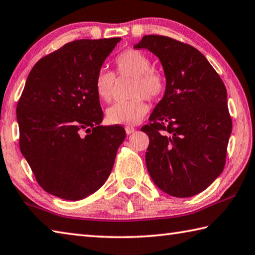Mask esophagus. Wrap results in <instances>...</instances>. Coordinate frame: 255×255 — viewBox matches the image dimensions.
Instances as JSON below:
<instances>
[{"mask_svg": "<svg viewBox=\"0 0 255 255\" xmlns=\"http://www.w3.org/2000/svg\"><path fill=\"white\" fill-rule=\"evenodd\" d=\"M125 130H126L127 134H130V133H133L134 131H136V129H134L133 127H131V126H127L126 128H125Z\"/></svg>", "mask_w": 255, "mask_h": 255, "instance_id": "obj_1", "label": "esophagus"}]
</instances>
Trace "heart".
<instances>
[{"label": "heart", "instance_id": "obj_1", "mask_svg": "<svg viewBox=\"0 0 255 255\" xmlns=\"http://www.w3.org/2000/svg\"><path fill=\"white\" fill-rule=\"evenodd\" d=\"M117 73L124 76L133 77L132 96L127 102L114 104L107 109V121L113 125H136L142 121L148 112L144 97L154 101L162 95L164 91V79L162 75L151 68V61L146 54L138 49L129 48L119 54L115 59ZM115 75L106 68L98 71L95 77V91L101 101L108 103L113 96Z\"/></svg>", "mask_w": 255, "mask_h": 255}]
</instances>
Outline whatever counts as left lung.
Here are the masks:
<instances>
[{"instance_id": "obj_1", "label": "left lung", "mask_w": 255, "mask_h": 255, "mask_svg": "<svg viewBox=\"0 0 255 255\" xmlns=\"http://www.w3.org/2000/svg\"><path fill=\"white\" fill-rule=\"evenodd\" d=\"M133 48L156 55L166 76L163 97L149 117L150 125L141 128L149 137L148 172L164 193L192 197L210 186L226 163L232 131L227 88L191 45L146 35Z\"/></svg>"}]
</instances>
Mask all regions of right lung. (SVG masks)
<instances>
[{
	"instance_id": "add662e5",
	"label": "right lung",
	"mask_w": 255,
	"mask_h": 255,
	"mask_svg": "<svg viewBox=\"0 0 255 255\" xmlns=\"http://www.w3.org/2000/svg\"><path fill=\"white\" fill-rule=\"evenodd\" d=\"M121 39L67 43L28 74L16 107L19 149L39 186L55 197L81 200L112 172L126 132L101 125L94 82Z\"/></svg>"
}]
</instances>
